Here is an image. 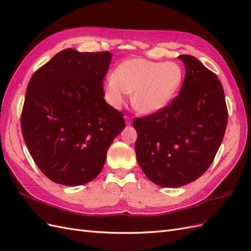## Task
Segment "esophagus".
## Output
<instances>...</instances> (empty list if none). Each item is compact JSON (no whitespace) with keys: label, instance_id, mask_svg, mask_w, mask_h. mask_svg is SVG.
<instances>
[{"label":"esophagus","instance_id":"1","mask_svg":"<svg viewBox=\"0 0 251 251\" xmlns=\"http://www.w3.org/2000/svg\"><path fill=\"white\" fill-rule=\"evenodd\" d=\"M125 121H126L127 125H130L132 123V118L129 117V116H125Z\"/></svg>","mask_w":251,"mask_h":251}]
</instances>
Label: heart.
I'll use <instances>...</instances> for the list:
<instances>
[{
  "label": "heart",
  "instance_id": "b5f03b06",
  "mask_svg": "<svg viewBox=\"0 0 251 251\" xmlns=\"http://www.w3.org/2000/svg\"><path fill=\"white\" fill-rule=\"evenodd\" d=\"M183 70L178 63L154 62L143 58L121 63L104 83L108 103L119 108L126 94H131L133 107L142 114H153L170 103L182 85Z\"/></svg>",
  "mask_w": 251,
  "mask_h": 251
}]
</instances>
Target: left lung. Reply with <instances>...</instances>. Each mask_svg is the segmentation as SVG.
Listing matches in <instances>:
<instances>
[{
    "mask_svg": "<svg viewBox=\"0 0 251 251\" xmlns=\"http://www.w3.org/2000/svg\"><path fill=\"white\" fill-rule=\"evenodd\" d=\"M179 59L186 69L179 95L160 110L133 121L137 162L147 178L162 187L183 186L209 169L228 117L216 74L192 55Z\"/></svg>",
    "mask_w": 251,
    "mask_h": 251,
    "instance_id": "1",
    "label": "left lung"
}]
</instances>
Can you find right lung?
Here are the masks:
<instances>
[{"instance_id": "1", "label": "right lung", "mask_w": 251, "mask_h": 251, "mask_svg": "<svg viewBox=\"0 0 251 251\" xmlns=\"http://www.w3.org/2000/svg\"><path fill=\"white\" fill-rule=\"evenodd\" d=\"M109 51L67 49L35 71L21 116L25 143L39 170L54 183L77 186L94 180L123 114L103 99Z\"/></svg>"}]
</instances>
